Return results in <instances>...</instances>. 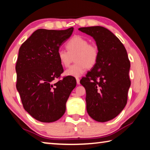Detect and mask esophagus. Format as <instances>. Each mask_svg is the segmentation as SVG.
Returning <instances> with one entry per match:
<instances>
[{
    "instance_id": "obj_1",
    "label": "esophagus",
    "mask_w": 150,
    "mask_h": 150,
    "mask_svg": "<svg viewBox=\"0 0 150 150\" xmlns=\"http://www.w3.org/2000/svg\"><path fill=\"white\" fill-rule=\"evenodd\" d=\"M76 81H77V85H80V79H79V78H76Z\"/></svg>"
}]
</instances>
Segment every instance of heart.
Listing matches in <instances>:
<instances>
[{
    "label": "heart",
    "instance_id": "1",
    "mask_svg": "<svg viewBox=\"0 0 150 150\" xmlns=\"http://www.w3.org/2000/svg\"><path fill=\"white\" fill-rule=\"evenodd\" d=\"M67 52L59 50L58 59L63 67H68L75 57L74 65L65 71V75L79 77L88 68H92L98 60V50L96 45L88 44V40L81 36H75L66 44Z\"/></svg>",
    "mask_w": 150,
    "mask_h": 150
}]
</instances>
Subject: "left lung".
I'll use <instances>...</instances> for the list:
<instances>
[{
	"mask_svg": "<svg viewBox=\"0 0 150 150\" xmlns=\"http://www.w3.org/2000/svg\"><path fill=\"white\" fill-rule=\"evenodd\" d=\"M92 36L98 50L95 65L80 81L86 90L87 111L93 120H110L125 107L130 87V62L125 47L110 30L102 26L79 28Z\"/></svg>",
	"mask_w": 150,
	"mask_h": 150,
	"instance_id": "left-lung-1",
	"label": "left lung"
}]
</instances>
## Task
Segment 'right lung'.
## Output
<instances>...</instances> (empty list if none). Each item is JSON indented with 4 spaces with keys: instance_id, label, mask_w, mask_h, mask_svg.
<instances>
[{
    "instance_id": "add662e5",
    "label": "right lung",
    "mask_w": 150,
    "mask_h": 150,
    "mask_svg": "<svg viewBox=\"0 0 150 150\" xmlns=\"http://www.w3.org/2000/svg\"><path fill=\"white\" fill-rule=\"evenodd\" d=\"M73 29H38L19 49L17 91L25 110L42 122H55L64 115L66 102L76 87L73 77L67 76L55 82L63 72L57 53Z\"/></svg>"
}]
</instances>
